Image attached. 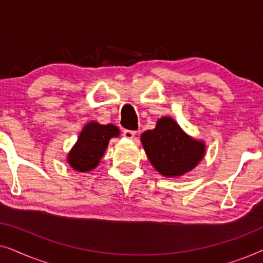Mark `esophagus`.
Wrapping results in <instances>:
<instances>
[{
	"label": "esophagus",
	"instance_id": "obj_1",
	"mask_svg": "<svg viewBox=\"0 0 263 263\" xmlns=\"http://www.w3.org/2000/svg\"><path fill=\"white\" fill-rule=\"evenodd\" d=\"M135 134L136 133L134 132V130H129V129H124L123 130V135L124 138H127V139H134L135 138Z\"/></svg>",
	"mask_w": 263,
	"mask_h": 263
}]
</instances>
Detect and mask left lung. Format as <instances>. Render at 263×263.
Wrapping results in <instances>:
<instances>
[{"label": "left lung", "mask_w": 263, "mask_h": 263, "mask_svg": "<svg viewBox=\"0 0 263 263\" xmlns=\"http://www.w3.org/2000/svg\"><path fill=\"white\" fill-rule=\"evenodd\" d=\"M141 141L151 164L166 177L184 175L204 153L203 143L186 135L170 117L160 118L153 130L143 133Z\"/></svg>", "instance_id": "left-lung-1"}]
</instances>
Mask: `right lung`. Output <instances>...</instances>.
Masks as SVG:
<instances>
[{
  "label": "right lung",
  "mask_w": 263,
  "mask_h": 263,
  "mask_svg": "<svg viewBox=\"0 0 263 263\" xmlns=\"http://www.w3.org/2000/svg\"><path fill=\"white\" fill-rule=\"evenodd\" d=\"M118 134L120 130L112 124L102 125L91 122L84 128L77 145L70 151L68 163L78 171H91L102 159L109 140Z\"/></svg>",
  "instance_id": "add662e5"
}]
</instances>
